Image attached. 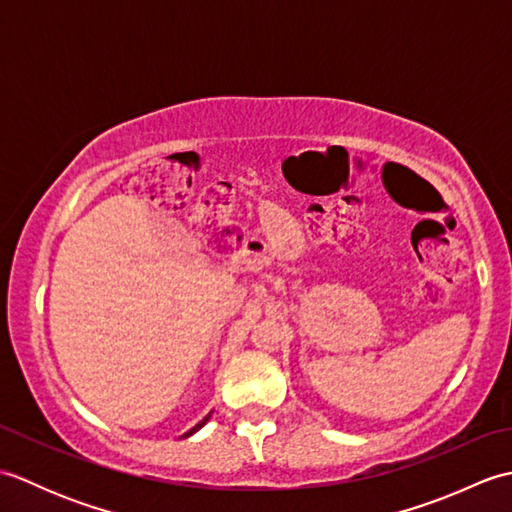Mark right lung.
<instances>
[{
    "instance_id": "obj_1",
    "label": "right lung",
    "mask_w": 512,
    "mask_h": 512,
    "mask_svg": "<svg viewBox=\"0 0 512 512\" xmlns=\"http://www.w3.org/2000/svg\"><path fill=\"white\" fill-rule=\"evenodd\" d=\"M211 413H213V411H209V413H206V416H204V418H202V420H200L198 424H195V427H193V429H189L187 433H182V436H180V438H189V436H193V433H195V431H200V429L204 427V424H206V422H209V418H211Z\"/></svg>"
}]
</instances>
